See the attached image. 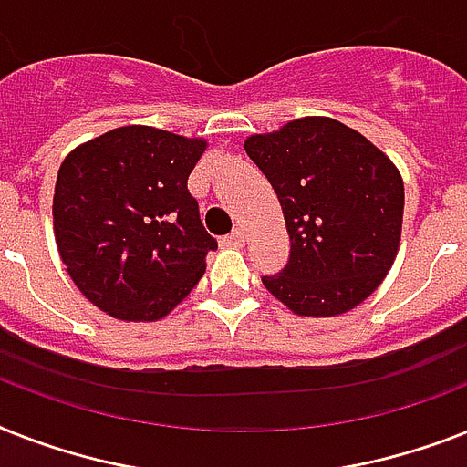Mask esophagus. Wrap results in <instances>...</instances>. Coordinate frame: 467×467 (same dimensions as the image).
<instances>
[{"label":"esophagus","instance_id":"obj_1","mask_svg":"<svg viewBox=\"0 0 467 467\" xmlns=\"http://www.w3.org/2000/svg\"><path fill=\"white\" fill-rule=\"evenodd\" d=\"M244 242H246L244 233H242V230H234V233H230L225 237V240H223V244H225V246H234V249H240V246H244Z\"/></svg>","mask_w":467,"mask_h":467}]
</instances>
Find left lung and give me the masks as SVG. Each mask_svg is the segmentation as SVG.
<instances>
[{
    "mask_svg": "<svg viewBox=\"0 0 467 467\" xmlns=\"http://www.w3.org/2000/svg\"><path fill=\"white\" fill-rule=\"evenodd\" d=\"M278 196L290 261L264 285L297 317L328 319L362 305L391 271L403 233L396 162L358 129L299 117L244 139Z\"/></svg>",
    "mask_w": 467,
    "mask_h": 467,
    "instance_id": "1",
    "label": "left lung"
}]
</instances>
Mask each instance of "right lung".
<instances>
[{"instance_id":"add662e5","label":"right lung","mask_w":467,"mask_h":467,"mask_svg":"<svg viewBox=\"0 0 467 467\" xmlns=\"http://www.w3.org/2000/svg\"><path fill=\"white\" fill-rule=\"evenodd\" d=\"M208 141L129 124L59 165L52 225L59 259L88 302L119 321H161L206 273L215 240L187 180Z\"/></svg>"}]
</instances>
